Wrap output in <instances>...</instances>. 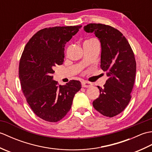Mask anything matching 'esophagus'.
Instances as JSON below:
<instances>
[{"label": "esophagus", "instance_id": "obj_1", "mask_svg": "<svg viewBox=\"0 0 152 152\" xmlns=\"http://www.w3.org/2000/svg\"><path fill=\"white\" fill-rule=\"evenodd\" d=\"M82 86L83 88H90V87L92 86V83L86 81H83L82 82Z\"/></svg>", "mask_w": 152, "mask_h": 152}]
</instances>
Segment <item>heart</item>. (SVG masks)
I'll return each instance as SVG.
<instances>
[{"label": "heart", "instance_id": "heart-1", "mask_svg": "<svg viewBox=\"0 0 152 152\" xmlns=\"http://www.w3.org/2000/svg\"><path fill=\"white\" fill-rule=\"evenodd\" d=\"M93 40V39H89V40H86V41H89V40Z\"/></svg>", "mask_w": 152, "mask_h": 152}]
</instances>
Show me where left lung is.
Instances as JSON below:
<instances>
[{"label": "left lung", "mask_w": 152, "mask_h": 152, "mask_svg": "<svg viewBox=\"0 0 152 152\" xmlns=\"http://www.w3.org/2000/svg\"><path fill=\"white\" fill-rule=\"evenodd\" d=\"M93 33L101 45V68L108 77L99 97L93 102L96 110L112 118L124 110L129 102L136 76V61L127 40L109 25L89 23L83 27Z\"/></svg>", "instance_id": "8db88e82"}]
</instances>
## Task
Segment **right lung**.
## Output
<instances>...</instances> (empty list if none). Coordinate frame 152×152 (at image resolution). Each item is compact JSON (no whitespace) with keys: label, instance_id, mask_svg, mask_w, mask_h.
Masks as SVG:
<instances>
[{"label":"right lung","instance_id":"add662e5","mask_svg":"<svg viewBox=\"0 0 152 152\" xmlns=\"http://www.w3.org/2000/svg\"><path fill=\"white\" fill-rule=\"evenodd\" d=\"M82 25L45 28L34 34L25 46L19 65L23 93L32 110L49 122L66 115L73 98L81 89L78 80L64 86L53 80L54 66L64 61V46Z\"/></svg>","mask_w":152,"mask_h":152}]
</instances>
